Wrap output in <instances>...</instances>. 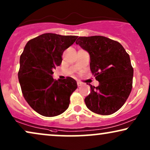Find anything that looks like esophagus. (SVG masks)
<instances>
[{
  "label": "esophagus",
  "mask_w": 150,
  "mask_h": 150,
  "mask_svg": "<svg viewBox=\"0 0 150 150\" xmlns=\"http://www.w3.org/2000/svg\"><path fill=\"white\" fill-rule=\"evenodd\" d=\"M77 86H81V85H82V83L81 82H80V81H77Z\"/></svg>",
  "instance_id": "34e87169"
}]
</instances>
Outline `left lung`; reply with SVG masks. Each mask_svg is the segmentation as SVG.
Masks as SVG:
<instances>
[{
	"label": "left lung",
	"mask_w": 150,
	"mask_h": 150,
	"mask_svg": "<svg viewBox=\"0 0 150 150\" xmlns=\"http://www.w3.org/2000/svg\"><path fill=\"white\" fill-rule=\"evenodd\" d=\"M90 55V68L99 81L91 86L84 101L88 108L101 115H109L121 108L132 88L134 70L130 58L118 42L95 35L79 37L76 41Z\"/></svg>",
	"instance_id": "8db88e82"
}]
</instances>
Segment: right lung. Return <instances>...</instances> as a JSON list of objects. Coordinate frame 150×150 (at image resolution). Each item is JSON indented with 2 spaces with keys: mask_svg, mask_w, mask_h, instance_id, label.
I'll list each match as a JSON object with an SVG mask.
<instances>
[{
  "mask_svg": "<svg viewBox=\"0 0 150 150\" xmlns=\"http://www.w3.org/2000/svg\"><path fill=\"white\" fill-rule=\"evenodd\" d=\"M77 36L44 33L25 45L20 57L18 80L24 98L35 112L55 117L69 106L70 97L77 88L72 77L55 80L53 70L61 64L63 52Z\"/></svg>",
  "mask_w": 150,
  "mask_h": 150,
  "instance_id": "1",
  "label": "right lung"
}]
</instances>
